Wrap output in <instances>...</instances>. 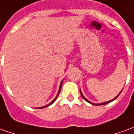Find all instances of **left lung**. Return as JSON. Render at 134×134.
<instances>
[{"mask_svg":"<svg viewBox=\"0 0 134 134\" xmlns=\"http://www.w3.org/2000/svg\"><path fill=\"white\" fill-rule=\"evenodd\" d=\"M121 92H122V91H121ZM121 92H120V93H121ZM80 93H81V97H83V99H84V100H85V101H87V102H90V103H91V104H92V105H106V104H108V103H110V102H112V101H113V100H115V99H116V98H117V97H118V96L120 95V94H118V95L117 97H115L114 99H112V100H110V101H108V102H103V103H100V104H94V103H92V102H90V101H89V100H88V99H86V98H85V97H84V96H83V94H82V93L81 92V91H80Z\"/></svg>","mask_w":134,"mask_h":134,"instance_id":"left-lung-1","label":"left lung"}]
</instances>
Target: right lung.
<instances>
[{"label": "right lung", "instance_id": "add662e5", "mask_svg": "<svg viewBox=\"0 0 134 134\" xmlns=\"http://www.w3.org/2000/svg\"><path fill=\"white\" fill-rule=\"evenodd\" d=\"M62 84H63V81H61V82H60V84L59 91H58V94H57L56 97H55V99H54L53 100V101H52V102H50V103H49V104H48V105H45V106H44V107H40V108H38V109H42V108H47V107H48V106H50V105H52V104H53V103H54V102H55V100H56V99H57V98H58V95H59V93H60V90H61V87H62Z\"/></svg>", "mask_w": 134, "mask_h": 134}]
</instances>
